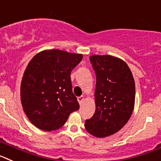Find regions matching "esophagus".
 Segmentation results:
<instances>
[{
    "instance_id": "esophagus-1",
    "label": "esophagus",
    "mask_w": 161,
    "mask_h": 161,
    "mask_svg": "<svg viewBox=\"0 0 161 161\" xmlns=\"http://www.w3.org/2000/svg\"><path fill=\"white\" fill-rule=\"evenodd\" d=\"M83 100H84V96H79L78 97V101H79V104H82V102H83Z\"/></svg>"
}]
</instances>
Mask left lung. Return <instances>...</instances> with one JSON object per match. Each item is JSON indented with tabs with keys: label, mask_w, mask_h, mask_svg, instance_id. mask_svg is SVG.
Instances as JSON below:
<instances>
[{
	"label": "left lung",
	"mask_w": 161,
	"mask_h": 161,
	"mask_svg": "<svg viewBox=\"0 0 161 161\" xmlns=\"http://www.w3.org/2000/svg\"><path fill=\"white\" fill-rule=\"evenodd\" d=\"M90 61L96 76V113L85 128L98 138L109 136L122 128L133 113L135 84L125 61L109 55H94Z\"/></svg>",
	"instance_id": "1"
}]
</instances>
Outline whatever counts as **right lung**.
<instances>
[{
	"label": "right lung",
	"instance_id": "obj_1",
	"mask_svg": "<svg viewBox=\"0 0 161 161\" xmlns=\"http://www.w3.org/2000/svg\"><path fill=\"white\" fill-rule=\"evenodd\" d=\"M82 59L81 54L53 49L41 52L31 60L21 82V101L36 127L56 130L71 113L79 109L70 74Z\"/></svg>",
	"mask_w": 161,
	"mask_h": 161
}]
</instances>
